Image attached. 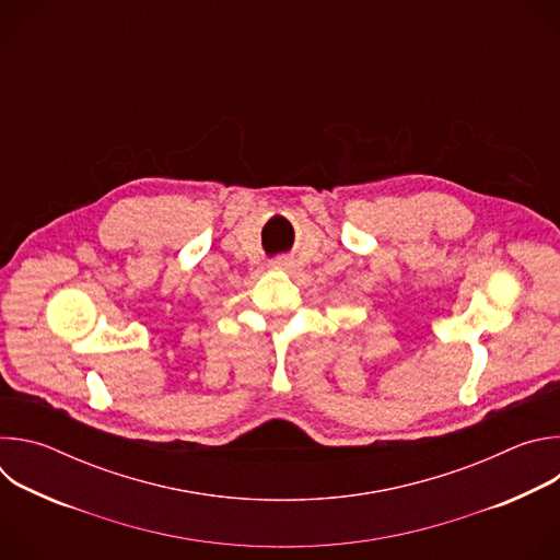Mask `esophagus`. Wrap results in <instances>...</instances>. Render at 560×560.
I'll list each match as a JSON object with an SVG mask.
<instances>
[{"mask_svg": "<svg viewBox=\"0 0 560 560\" xmlns=\"http://www.w3.org/2000/svg\"><path fill=\"white\" fill-rule=\"evenodd\" d=\"M272 268L281 270V272H292L294 270V261L290 257H279L277 261H272Z\"/></svg>", "mask_w": 560, "mask_h": 560, "instance_id": "1", "label": "esophagus"}]
</instances>
